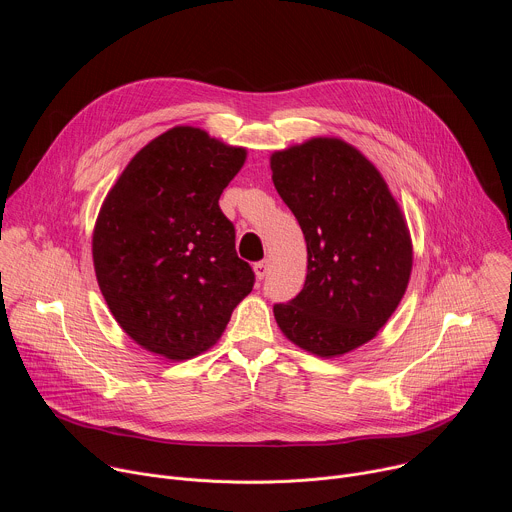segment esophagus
<instances>
[{
  "label": "esophagus",
  "instance_id": "obj_1",
  "mask_svg": "<svg viewBox=\"0 0 512 512\" xmlns=\"http://www.w3.org/2000/svg\"><path fill=\"white\" fill-rule=\"evenodd\" d=\"M267 271H269V261H267V259L255 263V275H257V279H263V277L267 275Z\"/></svg>",
  "mask_w": 512,
  "mask_h": 512
}]
</instances>
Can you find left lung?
Returning <instances> with one entry per match:
<instances>
[{"instance_id":"obj_1","label":"left lung","mask_w":512,"mask_h":512,"mask_svg":"<svg viewBox=\"0 0 512 512\" xmlns=\"http://www.w3.org/2000/svg\"><path fill=\"white\" fill-rule=\"evenodd\" d=\"M269 164L308 247L304 289L273 306L275 322L296 346L342 356L373 340L405 296V214L375 164L344 139L312 137L273 152Z\"/></svg>"}]
</instances>
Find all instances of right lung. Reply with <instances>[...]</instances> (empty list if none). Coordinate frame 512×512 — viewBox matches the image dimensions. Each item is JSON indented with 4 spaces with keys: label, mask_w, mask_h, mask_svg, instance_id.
I'll return each mask as SVG.
<instances>
[{
    "label": "right lung",
    "mask_w": 512,
    "mask_h": 512,
    "mask_svg": "<svg viewBox=\"0 0 512 512\" xmlns=\"http://www.w3.org/2000/svg\"><path fill=\"white\" fill-rule=\"evenodd\" d=\"M247 150L176 125L131 158L93 231L101 294L141 348L186 360L223 336L255 273L218 206Z\"/></svg>",
    "instance_id": "1"
}]
</instances>
